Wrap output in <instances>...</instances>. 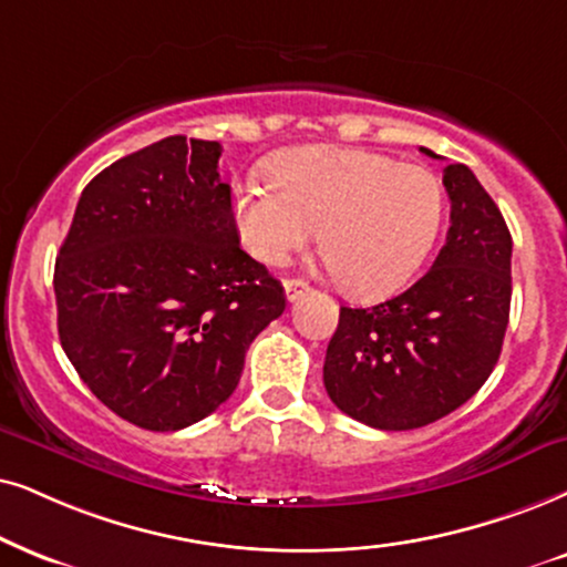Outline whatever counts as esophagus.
Masks as SVG:
<instances>
[{
  "label": "esophagus",
  "mask_w": 567,
  "mask_h": 567,
  "mask_svg": "<svg viewBox=\"0 0 567 567\" xmlns=\"http://www.w3.org/2000/svg\"><path fill=\"white\" fill-rule=\"evenodd\" d=\"M306 290H308V282H303V279H285V296H288L290 303L303 296Z\"/></svg>",
  "instance_id": "34e87169"
}]
</instances>
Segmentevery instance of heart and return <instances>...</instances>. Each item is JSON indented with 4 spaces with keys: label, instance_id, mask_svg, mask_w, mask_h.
<instances>
[{
    "label": "heart",
    "instance_id": "1",
    "mask_svg": "<svg viewBox=\"0 0 567 567\" xmlns=\"http://www.w3.org/2000/svg\"><path fill=\"white\" fill-rule=\"evenodd\" d=\"M269 185H238L233 221L256 261L282 267L319 227V254L355 298L403 288L434 246L444 196L434 172L384 154L300 146L277 154Z\"/></svg>",
    "mask_w": 567,
    "mask_h": 567
}]
</instances>
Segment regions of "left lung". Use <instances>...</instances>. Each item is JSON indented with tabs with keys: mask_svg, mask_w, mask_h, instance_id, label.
I'll return each instance as SVG.
<instances>
[{
	"mask_svg": "<svg viewBox=\"0 0 567 567\" xmlns=\"http://www.w3.org/2000/svg\"><path fill=\"white\" fill-rule=\"evenodd\" d=\"M442 183L450 230L432 269L384 303L342 306L327 346V395L384 432L434 424L474 398L511 319L513 238L503 214L465 164H447Z\"/></svg>",
	"mask_w": 567,
	"mask_h": 567,
	"instance_id": "8db88e82",
	"label": "left lung"
}]
</instances>
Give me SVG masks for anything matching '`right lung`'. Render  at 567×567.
<instances>
[{
  "label": "right lung",
  "mask_w": 567,
  "mask_h": 567,
  "mask_svg": "<svg viewBox=\"0 0 567 567\" xmlns=\"http://www.w3.org/2000/svg\"><path fill=\"white\" fill-rule=\"evenodd\" d=\"M217 141L169 135L85 185L54 264L62 350L148 432L217 411L285 290L240 248Z\"/></svg>",
  "instance_id": "obj_1"
}]
</instances>
